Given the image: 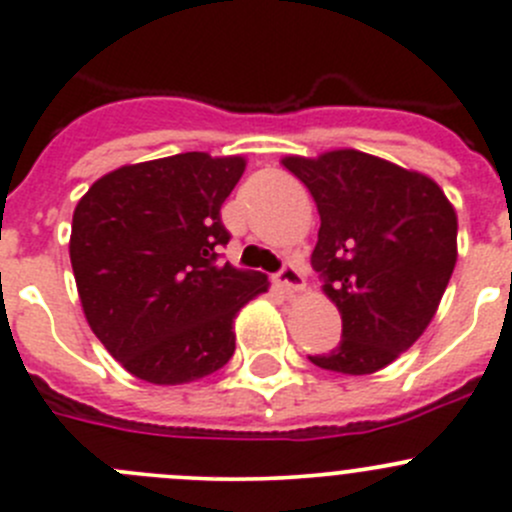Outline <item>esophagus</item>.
Returning a JSON list of instances; mask_svg holds the SVG:
<instances>
[{"label":"esophagus","instance_id":"obj_1","mask_svg":"<svg viewBox=\"0 0 512 512\" xmlns=\"http://www.w3.org/2000/svg\"><path fill=\"white\" fill-rule=\"evenodd\" d=\"M278 283L283 285L288 293H298V290L305 288V278L303 272L298 270V267L293 265V262H288V265H283V270L278 272Z\"/></svg>","mask_w":512,"mask_h":512}]
</instances>
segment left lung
Masks as SVG:
<instances>
[{"label": "left lung", "mask_w": 512, "mask_h": 512, "mask_svg": "<svg viewBox=\"0 0 512 512\" xmlns=\"http://www.w3.org/2000/svg\"><path fill=\"white\" fill-rule=\"evenodd\" d=\"M283 166L321 214L313 267L343 321L341 343L308 358L338 374H374L437 313L457 262L455 207L427 174L356 148L285 156Z\"/></svg>", "instance_id": "1"}]
</instances>
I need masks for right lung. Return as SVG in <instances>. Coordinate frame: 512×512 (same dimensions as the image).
Wrapping results in <instances>:
<instances>
[{
    "label": "right lung",
    "mask_w": 512,
    "mask_h": 512,
    "mask_svg": "<svg viewBox=\"0 0 512 512\" xmlns=\"http://www.w3.org/2000/svg\"><path fill=\"white\" fill-rule=\"evenodd\" d=\"M242 156L204 151L100 176L73 212L70 262L83 313L118 364L176 386L222 369L234 318L267 293V275L219 265V209L245 174Z\"/></svg>",
    "instance_id": "1"
}]
</instances>
